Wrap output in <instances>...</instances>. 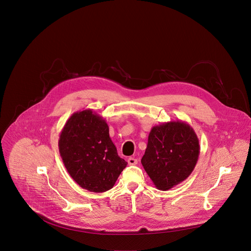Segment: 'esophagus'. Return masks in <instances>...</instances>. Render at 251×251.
Here are the masks:
<instances>
[{
	"label": "esophagus",
	"instance_id": "34e87169",
	"mask_svg": "<svg viewBox=\"0 0 251 251\" xmlns=\"http://www.w3.org/2000/svg\"><path fill=\"white\" fill-rule=\"evenodd\" d=\"M137 159H135V157H129V159L127 160V163L128 165H136L137 164Z\"/></svg>",
	"mask_w": 251,
	"mask_h": 251
}]
</instances>
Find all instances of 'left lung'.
I'll return each instance as SVG.
<instances>
[{"label":"left lung","mask_w":251,"mask_h":251,"mask_svg":"<svg viewBox=\"0 0 251 251\" xmlns=\"http://www.w3.org/2000/svg\"><path fill=\"white\" fill-rule=\"evenodd\" d=\"M201 152L193 128L183 121L153 126L141 164L154 186L163 191L189 177Z\"/></svg>","instance_id":"8db88e82"}]
</instances>
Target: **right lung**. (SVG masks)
<instances>
[{
  "label": "right lung",
  "mask_w": 251,
  "mask_h": 251,
  "mask_svg": "<svg viewBox=\"0 0 251 251\" xmlns=\"http://www.w3.org/2000/svg\"><path fill=\"white\" fill-rule=\"evenodd\" d=\"M59 151L72 179L90 192L113 188L127 166L118 155L107 122L90 109L72 114L65 123Z\"/></svg>",
  "instance_id": "right-lung-1"
}]
</instances>
